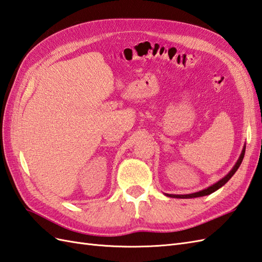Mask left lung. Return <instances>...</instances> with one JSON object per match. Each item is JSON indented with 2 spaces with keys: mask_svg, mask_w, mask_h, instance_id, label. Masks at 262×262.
Wrapping results in <instances>:
<instances>
[{
  "mask_svg": "<svg viewBox=\"0 0 262 262\" xmlns=\"http://www.w3.org/2000/svg\"><path fill=\"white\" fill-rule=\"evenodd\" d=\"M245 153H246V146H245V147H243V149H242V153H241V155H240V157H239V160H238V162H236L235 165L233 166V168L231 169L230 173H229L227 176H224V178H223L222 180L219 181L217 183L213 184V185L210 186V187H208V188H205V190H203V191H200V192H196V193L186 194V195H175V194H167V196H169V198H176V199H190V198H199V196L209 195V194L213 193L214 191L219 190V188H220L221 186H223L224 184H226L227 182H228L231 178H232L233 174L236 172V169H238V168H239V166L241 165L243 157H245Z\"/></svg>",
  "mask_w": 262,
  "mask_h": 262,
  "instance_id": "left-lung-1",
  "label": "left lung"
}]
</instances>
